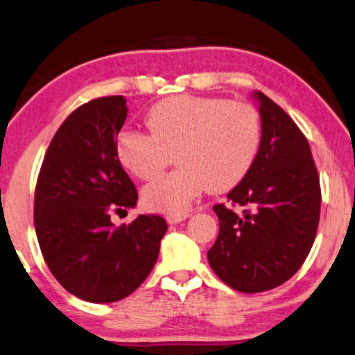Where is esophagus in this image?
Masks as SVG:
<instances>
[{"label":"esophagus","instance_id":"1","mask_svg":"<svg viewBox=\"0 0 355 355\" xmlns=\"http://www.w3.org/2000/svg\"><path fill=\"white\" fill-rule=\"evenodd\" d=\"M188 213H184V215H169L167 216V223L169 225H176V223H181L184 222L186 218H188Z\"/></svg>","mask_w":355,"mask_h":355}]
</instances>
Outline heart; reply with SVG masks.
Masks as SVG:
<instances>
[{
    "mask_svg": "<svg viewBox=\"0 0 355 355\" xmlns=\"http://www.w3.org/2000/svg\"><path fill=\"white\" fill-rule=\"evenodd\" d=\"M146 123L148 135L133 128L118 133L116 159L148 181L176 157L179 169L142 191L146 208L166 215H182L207 188L225 193L237 186L261 147V116L247 103L181 94L152 106Z\"/></svg>",
    "mask_w": 355,
    "mask_h": 355,
    "instance_id": "heart-1",
    "label": "heart"
}]
</instances>
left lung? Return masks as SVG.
<instances>
[{"label": "left lung", "instance_id": "1", "mask_svg": "<svg viewBox=\"0 0 355 355\" xmlns=\"http://www.w3.org/2000/svg\"><path fill=\"white\" fill-rule=\"evenodd\" d=\"M252 96L261 147L247 176L227 194L230 207H213L220 234L208 250L216 276L242 293L268 291L295 276L315 242L322 203L306 137L266 94Z\"/></svg>", "mask_w": 355, "mask_h": 355}]
</instances>
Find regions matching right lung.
I'll use <instances>...</instances> for the list:
<instances>
[{
  "instance_id": "obj_1",
  "label": "right lung",
  "mask_w": 355,
  "mask_h": 355,
  "mask_svg": "<svg viewBox=\"0 0 355 355\" xmlns=\"http://www.w3.org/2000/svg\"><path fill=\"white\" fill-rule=\"evenodd\" d=\"M123 96L98 98L66 118L45 152L35 189V232L49 269L89 303L127 298L155 266L166 220L139 215L115 227L112 213L135 208L137 189L118 162L127 120Z\"/></svg>"
}]
</instances>
